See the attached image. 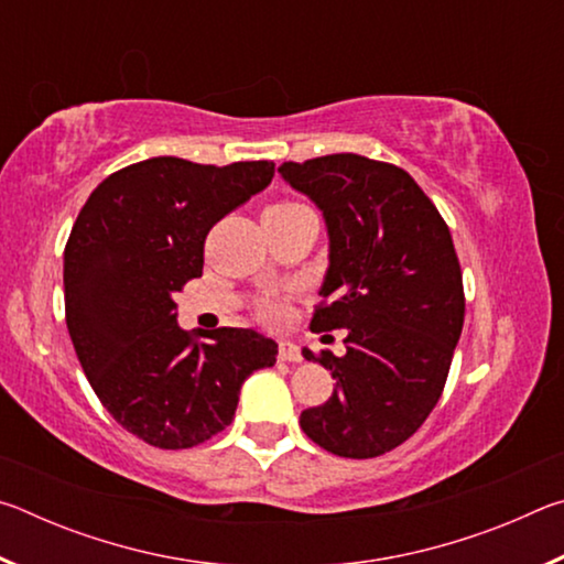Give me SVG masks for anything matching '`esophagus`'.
<instances>
[{"instance_id": "1", "label": "esophagus", "mask_w": 564, "mask_h": 564, "mask_svg": "<svg viewBox=\"0 0 564 564\" xmlns=\"http://www.w3.org/2000/svg\"><path fill=\"white\" fill-rule=\"evenodd\" d=\"M279 360H285V362H301V360H303L301 348L295 346V343H291V340H281V343H279Z\"/></svg>"}]
</instances>
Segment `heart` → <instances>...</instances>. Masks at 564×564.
I'll list each match as a JSON object with an SVG mask.
<instances>
[{
	"instance_id": "1",
	"label": "heart",
	"mask_w": 564,
	"mask_h": 564,
	"mask_svg": "<svg viewBox=\"0 0 564 564\" xmlns=\"http://www.w3.org/2000/svg\"><path fill=\"white\" fill-rule=\"evenodd\" d=\"M275 206H291V204H275ZM263 316L269 318V321H279L281 318V305L279 303H269V305H265Z\"/></svg>"
}]
</instances>
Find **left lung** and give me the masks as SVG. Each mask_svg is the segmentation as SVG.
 Here are the masks:
<instances>
[{"label": "left lung", "instance_id": "1", "mask_svg": "<svg viewBox=\"0 0 564 564\" xmlns=\"http://www.w3.org/2000/svg\"><path fill=\"white\" fill-rule=\"evenodd\" d=\"M279 174L318 206L328 231L311 330H348L346 356H321L336 390L303 410L301 427L333 455H383L431 415L460 340L465 295L451 228L413 176L383 161L330 154L285 161Z\"/></svg>", "mask_w": 564, "mask_h": 564}]
</instances>
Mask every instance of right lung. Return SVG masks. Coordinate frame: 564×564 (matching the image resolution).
Instances as JSON below:
<instances>
[{
  "instance_id": "add662e5",
  "label": "right lung",
  "mask_w": 564,
  "mask_h": 564,
  "mask_svg": "<svg viewBox=\"0 0 564 564\" xmlns=\"http://www.w3.org/2000/svg\"><path fill=\"white\" fill-rule=\"evenodd\" d=\"M273 178V161L204 166L156 156L91 191L64 248L66 328L94 393L141 441L181 451L231 423L243 380L279 346L251 328L196 343L174 295L204 271V241Z\"/></svg>"
}]
</instances>
